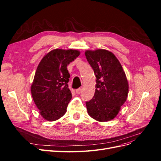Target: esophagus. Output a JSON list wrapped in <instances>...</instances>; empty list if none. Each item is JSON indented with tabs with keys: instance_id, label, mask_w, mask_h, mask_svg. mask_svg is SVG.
<instances>
[{
	"instance_id": "1",
	"label": "esophagus",
	"mask_w": 161,
	"mask_h": 161,
	"mask_svg": "<svg viewBox=\"0 0 161 161\" xmlns=\"http://www.w3.org/2000/svg\"><path fill=\"white\" fill-rule=\"evenodd\" d=\"M81 92H82V89L81 88H79V89L76 90V92L77 94H80Z\"/></svg>"
}]
</instances>
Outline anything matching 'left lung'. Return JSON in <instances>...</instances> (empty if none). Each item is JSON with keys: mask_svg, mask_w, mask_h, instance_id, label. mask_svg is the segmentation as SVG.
<instances>
[{"mask_svg": "<svg viewBox=\"0 0 161 161\" xmlns=\"http://www.w3.org/2000/svg\"><path fill=\"white\" fill-rule=\"evenodd\" d=\"M85 56L97 79L95 95L86 102L88 114L97 121H110L127 99L129 86L125 72L118 58L107 50H86Z\"/></svg>", "mask_w": 161, "mask_h": 161, "instance_id": "obj_1", "label": "left lung"}]
</instances>
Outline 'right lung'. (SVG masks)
I'll return each instance as SVG.
<instances>
[{
    "label": "right lung",
    "instance_id": "1",
    "mask_svg": "<svg viewBox=\"0 0 161 161\" xmlns=\"http://www.w3.org/2000/svg\"><path fill=\"white\" fill-rule=\"evenodd\" d=\"M80 55L76 50L55 49L42 59L31 86L34 103L43 118L56 121L65 114L72 98L67 66Z\"/></svg>",
    "mask_w": 161,
    "mask_h": 161
}]
</instances>
